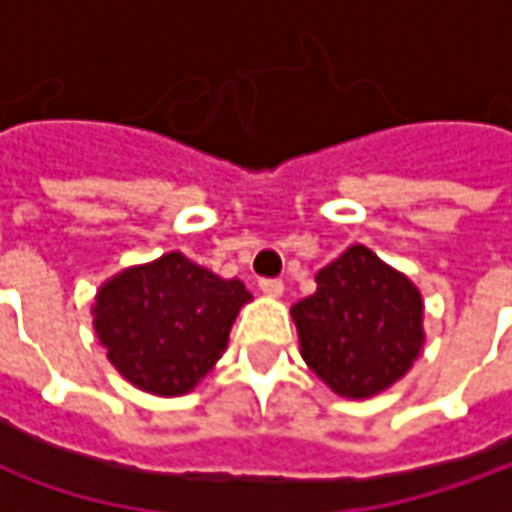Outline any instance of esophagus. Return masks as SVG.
Instances as JSON below:
<instances>
[{"mask_svg":"<svg viewBox=\"0 0 512 512\" xmlns=\"http://www.w3.org/2000/svg\"><path fill=\"white\" fill-rule=\"evenodd\" d=\"M259 290H262L265 296H273V299H276V296H282L285 282H282V279H262V282H259Z\"/></svg>","mask_w":512,"mask_h":512,"instance_id":"34e87169","label":"esophagus"}]
</instances>
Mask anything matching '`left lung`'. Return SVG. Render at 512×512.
<instances>
[{
  "instance_id": "obj_1",
  "label": "left lung",
  "mask_w": 512,
  "mask_h": 512,
  "mask_svg": "<svg viewBox=\"0 0 512 512\" xmlns=\"http://www.w3.org/2000/svg\"><path fill=\"white\" fill-rule=\"evenodd\" d=\"M290 313L307 367L344 399L382 393L422 353L419 287L364 245L322 267L316 293Z\"/></svg>"
}]
</instances>
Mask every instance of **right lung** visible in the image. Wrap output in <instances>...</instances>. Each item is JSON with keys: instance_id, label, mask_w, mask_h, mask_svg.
<instances>
[{"instance_id": "1", "label": "right lung", "mask_w": 512, "mask_h": 512, "mask_svg": "<svg viewBox=\"0 0 512 512\" xmlns=\"http://www.w3.org/2000/svg\"><path fill=\"white\" fill-rule=\"evenodd\" d=\"M247 302L239 279H219L173 250L99 287L93 327L130 384L153 396H182L219 362Z\"/></svg>"}]
</instances>
